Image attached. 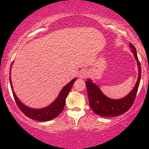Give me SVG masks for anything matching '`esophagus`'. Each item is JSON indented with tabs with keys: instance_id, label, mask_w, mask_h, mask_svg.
<instances>
[{
	"instance_id": "34e87169",
	"label": "esophagus",
	"mask_w": 149,
	"mask_h": 149,
	"mask_svg": "<svg viewBox=\"0 0 149 149\" xmlns=\"http://www.w3.org/2000/svg\"><path fill=\"white\" fill-rule=\"evenodd\" d=\"M87 75H88V73H87L86 71H82L80 73L79 76H80L81 78H85V77L87 76Z\"/></svg>"
}]
</instances>
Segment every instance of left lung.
Wrapping results in <instances>:
<instances>
[{"label":"left lung","mask_w":149,"mask_h":149,"mask_svg":"<svg viewBox=\"0 0 149 149\" xmlns=\"http://www.w3.org/2000/svg\"><path fill=\"white\" fill-rule=\"evenodd\" d=\"M131 51L134 54L139 68V76L134 88L126 97L120 100H112L102 93L99 87L88 79L85 82L90 106L95 113L104 117H113L127 111L134 103L141 79V65L138 59L136 48L130 42Z\"/></svg>","instance_id":"8db88e82"}]
</instances>
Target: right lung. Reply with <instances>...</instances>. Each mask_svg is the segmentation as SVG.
<instances>
[{
	"instance_id": "1",
	"label": "right lung",
	"mask_w": 149,
	"mask_h": 149,
	"mask_svg": "<svg viewBox=\"0 0 149 149\" xmlns=\"http://www.w3.org/2000/svg\"><path fill=\"white\" fill-rule=\"evenodd\" d=\"M12 66V64H11ZM76 78H74L71 81H70L67 85H66L62 90H61L59 96L56 99L54 102H52L50 105L48 107L43 108V109H31L26 106L24 105L22 102H20V100L16 96L15 93L13 90V85H12L11 79L10 76V85H11L12 91H13V96L16 102L17 105L19 108L20 110L25 114L27 117L30 118L31 119L35 120L38 121H47L50 120L54 119V118L57 117L61 112L62 111L63 109L65 107V103H66V98L69 95V92L72 88L73 84L76 81Z\"/></svg>"
}]
</instances>
